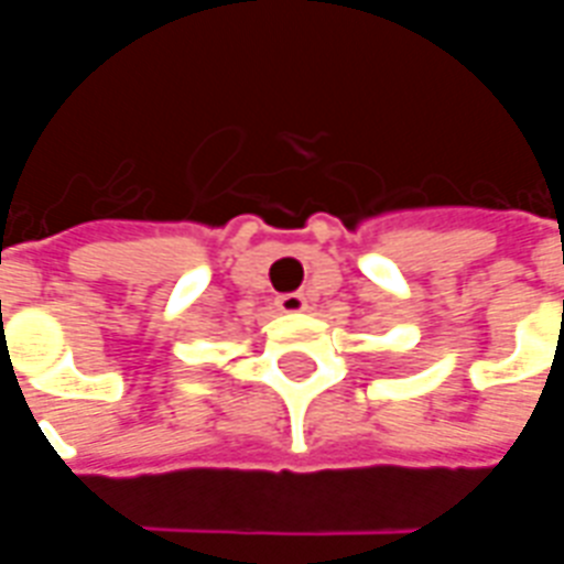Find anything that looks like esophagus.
<instances>
[{
    "mask_svg": "<svg viewBox=\"0 0 564 564\" xmlns=\"http://www.w3.org/2000/svg\"><path fill=\"white\" fill-rule=\"evenodd\" d=\"M274 305H278V311H283V314H299V311H305L307 302L302 293H283L278 295Z\"/></svg>",
    "mask_w": 564,
    "mask_h": 564,
    "instance_id": "esophagus-1",
    "label": "esophagus"
}]
</instances>
